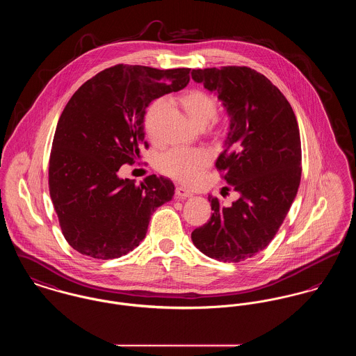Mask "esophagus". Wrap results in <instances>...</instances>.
Wrapping results in <instances>:
<instances>
[{
	"label": "esophagus",
	"mask_w": 356,
	"mask_h": 356,
	"mask_svg": "<svg viewBox=\"0 0 356 356\" xmlns=\"http://www.w3.org/2000/svg\"><path fill=\"white\" fill-rule=\"evenodd\" d=\"M175 195H177L178 198H189V197H193V192L188 191V189L184 188V186H178V188L175 189Z\"/></svg>",
	"instance_id": "34e87169"
}]
</instances>
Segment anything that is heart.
<instances>
[{
    "label": "heart",
    "instance_id": "heart-1",
    "mask_svg": "<svg viewBox=\"0 0 356 356\" xmlns=\"http://www.w3.org/2000/svg\"><path fill=\"white\" fill-rule=\"evenodd\" d=\"M177 102L195 127L204 128L212 121L215 134H220L225 129L226 121L215 115L216 99L212 95L201 90H191L177 97ZM165 110L167 103L164 99H156L147 107L143 122L149 137H155L156 127ZM209 163L211 156L204 149L172 148L159 156L156 167L164 175L172 179L184 184H192L202 171L208 168Z\"/></svg>",
    "mask_w": 356,
    "mask_h": 356
}]
</instances>
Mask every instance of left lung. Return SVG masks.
<instances>
[{
  "label": "left lung",
  "mask_w": 356,
  "mask_h": 356,
  "mask_svg": "<svg viewBox=\"0 0 356 356\" xmlns=\"http://www.w3.org/2000/svg\"><path fill=\"white\" fill-rule=\"evenodd\" d=\"M192 79L218 95L229 117L216 167L239 194L229 207L208 197L213 212L194 229L192 241L211 259L239 262L269 245L298 193L302 149L296 117L280 90L248 66L193 69Z\"/></svg>",
  "instance_id": "1"
}]
</instances>
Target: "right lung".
I'll list each match as a JSON object with an SVG mask.
<instances>
[{
    "label": "right lung",
    "instance_id": "add662e5",
    "mask_svg": "<svg viewBox=\"0 0 356 356\" xmlns=\"http://www.w3.org/2000/svg\"><path fill=\"white\" fill-rule=\"evenodd\" d=\"M189 67L159 70L115 65L86 81L58 120L49 189L67 243L84 256L113 259L145 238L151 215L174 195V184L149 175L136 186L118 177L144 144L149 103L185 88Z\"/></svg>",
    "mask_w": 356,
    "mask_h": 356
}]
</instances>
